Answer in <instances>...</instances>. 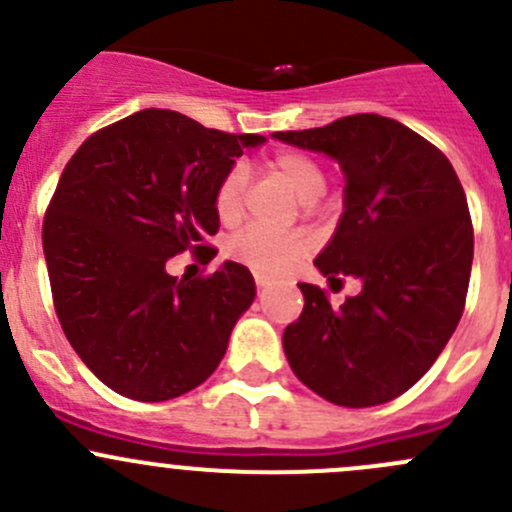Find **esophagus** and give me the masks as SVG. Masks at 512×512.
<instances>
[{
  "label": "esophagus",
  "instance_id": "1",
  "mask_svg": "<svg viewBox=\"0 0 512 512\" xmlns=\"http://www.w3.org/2000/svg\"><path fill=\"white\" fill-rule=\"evenodd\" d=\"M255 285H257V292H260V294H265V289H267V285H270V282H267V277H262V275H255Z\"/></svg>",
  "mask_w": 512,
  "mask_h": 512
}]
</instances>
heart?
I'll return each mask as SVG.
<instances>
[{
	"instance_id": "heart-1",
	"label": "heart",
	"mask_w": 512,
	"mask_h": 512,
	"mask_svg": "<svg viewBox=\"0 0 512 512\" xmlns=\"http://www.w3.org/2000/svg\"><path fill=\"white\" fill-rule=\"evenodd\" d=\"M270 173L302 203H314L327 188L324 170L314 158L299 151H280L270 158ZM247 193V168L235 163L220 178L213 193V208L220 223L232 225L242 218ZM232 255L262 275H282L299 257L307 255L309 245L299 235H280L265 227H247L232 240Z\"/></svg>"
}]
</instances>
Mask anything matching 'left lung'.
I'll return each instance as SVG.
<instances>
[{"label": "left lung", "mask_w": 512, "mask_h": 512, "mask_svg": "<svg viewBox=\"0 0 512 512\" xmlns=\"http://www.w3.org/2000/svg\"><path fill=\"white\" fill-rule=\"evenodd\" d=\"M277 141L327 153L344 170V215L314 265L332 287L364 282L339 309L299 282L304 309L285 354L304 386L349 409L396 399L431 369L466 307L473 223L456 170L394 118L356 113Z\"/></svg>", "instance_id": "obj_1"}]
</instances>
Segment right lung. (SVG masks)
Listing matches in <instances>:
<instances>
[{
  "instance_id": "1",
  "label": "right lung",
  "mask_w": 512,
  "mask_h": 512,
  "mask_svg": "<svg viewBox=\"0 0 512 512\" xmlns=\"http://www.w3.org/2000/svg\"><path fill=\"white\" fill-rule=\"evenodd\" d=\"M262 141L146 108L96 131L66 163L41 227L51 297L74 352L116 394L168 401L218 369L255 280L230 260L178 280L165 262L185 250L213 260L215 185Z\"/></svg>"
}]
</instances>
